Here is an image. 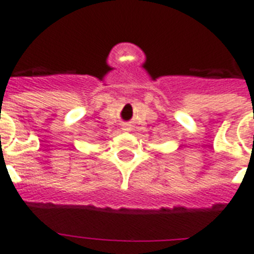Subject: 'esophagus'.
<instances>
[{
	"mask_svg": "<svg viewBox=\"0 0 254 254\" xmlns=\"http://www.w3.org/2000/svg\"><path fill=\"white\" fill-rule=\"evenodd\" d=\"M123 131H126V132H129V131H131V126H129V125H125V126H123Z\"/></svg>",
	"mask_w": 254,
	"mask_h": 254,
	"instance_id": "esophagus-1",
	"label": "esophagus"
}]
</instances>
